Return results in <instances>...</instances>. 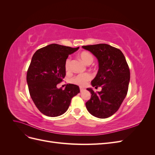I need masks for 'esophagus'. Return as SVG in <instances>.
Segmentation results:
<instances>
[{"mask_svg": "<svg viewBox=\"0 0 155 155\" xmlns=\"http://www.w3.org/2000/svg\"><path fill=\"white\" fill-rule=\"evenodd\" d=\"M84 91H85V89H84V88H82V87H80V92H83Z\"/></svg>", "mask_w": 155, "mask_h": 155, "instance_id": "1", "label": "esophagus"}]
</instances>
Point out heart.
I'll use <instances>...</instances> for the list:
<instances>
[{"label": "heart", "instance_id": "obj_1", "mask_svg": "<svg viewBox=\"0 0 155 155\" xmlns=\"http://www.w3.org/2000/svg\"><path fill=\"white\" fill-rule=\"evenodd\" d=\"M79 56L82 61L87 65L92 63L94 61L93 56L89 52H87V51H82L81 53L79 54ZM70 63H71V59H67L66 62H65V69L67 70H68L70 69ZM91 78L92 76L90 74L84 73L78 74L74 76L71 78V79H70V81L74 84H76V85L79 86H84L87 81L91 80Z\"/></svg>", "mask_w": 155, "mask_h": 155}]
</instances>
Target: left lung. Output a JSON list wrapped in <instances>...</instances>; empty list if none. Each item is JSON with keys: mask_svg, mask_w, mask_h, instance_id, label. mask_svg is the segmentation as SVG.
<instances>
[{"mask_svg": "<svg viewBox=\"0 0 155 155\" xmlns=\"http://www.w3.org/2000/svg\"><path fill=\"white\" fill-rule=\"evenodd\" d=\"M98 61L97 73L91 81L92 87L102 88L95 93L88 88L91 97L86 104L90 113L98 118H107L118 110L127 94L130 70L124 55L118 48L107 44L83 46Z\"/></svg>", "mask_w": 155, "mask_h": 155, "instance_id": "1", "label": "left lung"}]
</instances>
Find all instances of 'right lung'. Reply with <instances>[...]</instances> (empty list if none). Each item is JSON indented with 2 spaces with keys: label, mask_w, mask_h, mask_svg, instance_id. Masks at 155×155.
Segmentation results:
<instances>
[{
  "label": "right lung",
  "mask_w": 155,
  "mask_h": 155,
  "mask_svg": "<svg viewBox=\"0 0 155 155\" xmlns=\"http://www.w3.org/2000/svg\"><path fill=\"white\" fill-rule=\"evenodd\" d=\"M78 49L51 44L37 50L33 55L26 81L33 101L43 114L62 115L68 110L72 98L80 92L74 84H67L64 89L57 87L66 75L65 62L68 55Z\"/></svg>",
  "instance_id": "add662e5"
}]
</instances>
